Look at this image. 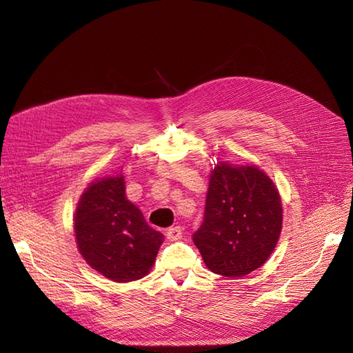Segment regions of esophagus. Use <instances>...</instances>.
Listing matches in <instances>:
<instances>
[{"instance_id":"1","label":"esophagus","mask_w":353,"mask_h":353,"mask_svg":"<svg viewBox=\"0 0 353 353\" xmlns=\"http://www.w3.org/2000/svg\"><path fill=\"white\" fill-rule=\"evenodd\" d=\"M166 237H168L169 240H172V241L181 240V237H183V228H181V227L168 228V230H166Z\"/></svg>"}]
</instances>
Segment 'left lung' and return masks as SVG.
Returning a JSON list of instances; mask_svg holds the SVG:
<instances>
[{"mask_svg":"<svg viewBox=\"0 0 353 353\" xmlns=\"http://www.w3.org/2000/svg\"><path fill=\"white\" fill-rule=\"evenodd\" d=\"M281 222L279 190L262 170L219 163L212 170L205 219L193 241L212 272L243 276L270 258Z\"/></svg>","mask_w":353,"mask_h":353,"instance_id":"obj_1","label":"left lung"}]
</instances>
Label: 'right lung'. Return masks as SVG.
<instances>
[{
    "label": "right lung",
    "instance_id": "obj_1",
    "mask_svg": "<svg viewBox=\"0 0 353 353\" xmlns=\"http://www.w3.org/2000/svg\"><path fill=\"white\" fill-rule=\"evenodd\" d=\"M74 234L83 259L108 279L126 283L150 271L163 234L147 225L125 197L123 176L92 183L74 213Z\"/></svg>",
    "mask_w": 353,
    "mask_h": 353
}]
</instances>
